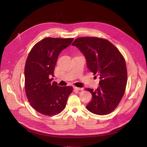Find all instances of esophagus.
Instances as JSON below:
<instances>
[{
  "instance_id": "obj_1",
  "label": "esophagus",
  "mask_w": 147,
  "mask_h": 147,
  "mask_svg": "<svg viewBox=\"0 0 147 147\" xmlns=\"http://www.w3.org/2000/svg\"><path fill=\"white\" fill-rule=\"evenodd\" d=\"M74 90H77V91H82L83 90V88H77V87H74Z\"/></svg>"
}]
</instances>
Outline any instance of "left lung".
Here are the masks:
<instances>
[{
  "label": "left lung",
  "mask_w": 147,
  "mask_h": 147,
  "mask_svg": "<svg viewBox=\"0 0 147 147\" xmlns=\"http://www.w3.org/2000/svg\"><path fill=\"white\" fill-rule=\"evenodd\" d=\"M72 45L85 57L88 69L100 77L96 90L86 88L92 96L86 109L99 115L113 112L123 98L127 84L126 64L121 53L107 40L97 37L78 38Z\"/></svg>",
  "instance_id": "1"
}]
</instances>
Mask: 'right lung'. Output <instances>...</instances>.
Segmentation results:
<instances>
[{
  "instance_id": "add662e5",
  "label": "right lung",
  "mask_w": 147,
  "mask_h": 147,
  "mask_svg": "<svg viewBox=\"0 0 147 147\" xmlns=\"http://www.w3.org/2000/svg\"><path fill=\"white\" fill-rule=\"evenodd\" d=\"M73 38L47 37L30 50L24 67L25 91L32 107L47 116L59 113L72 91V86L60 87L55 81L54 70L60 53L69 47Z\"/></svg>"
}]
</instances>
